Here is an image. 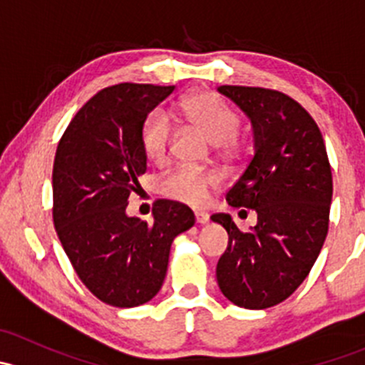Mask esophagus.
I'll return each instance as SVG.
<instances>
[{"mask_svg":"<svg viewBox=\"0 0 365 365\" xmlns=\"http://www.w3.org/2000/svg\"><path fill=\"white\" fill-rule=\"evenodd\" d=\"M194 215H196V222L197 224H206L210 220V215H208V213H205V212H196Z\"/></svg>","mask_w":365,"mask_h":365,"instance_id":"34e87169","label":"esophagus"}]
</instances>
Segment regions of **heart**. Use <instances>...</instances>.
Segmentation results:
<instances>
[{
	"instance_id": "obj_1",
	"label": "heart",
	"mask_w": 365,
	"mask_h": 365,
	"mask_svg": "<svg viewBox=\"0 0 365 365\" xmlns=\"http://www.w3.org/2000/svg\"><path fill=\"white\" fill-rule=\"evenodd\" d=\"M183 118L213 145L231 141L240 127L238 114L212 91L189 95L180 104ZM173 125L168 114L153 111L146 116L141 130V143L146 157L152 162H164L171 146ZM219 185V176L213 173L196 171L192 168H176L160 180V192L168 200L189 206H203L210 190Z\"/></svg>"
}]
</instances>
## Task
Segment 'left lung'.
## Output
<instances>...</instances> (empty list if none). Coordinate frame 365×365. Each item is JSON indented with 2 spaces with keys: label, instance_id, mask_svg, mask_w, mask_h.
Returning <instances> with one entry per match:
<instances>
[{
  "label": "left lung",
  "instance_id": "obj_1",
  "mask_svg": "<svg viewBox=\"0 0 365 365\" xmlns=\"http://www.w3.org/2000/svg\"><path fill=\"white\" fill-rule=\"evenodd\" d=\"M217 90L245 113L254 134L252 159L226 201L257 213V224L245 233L230 213L212 215L230 237L217 282L238 307L267 309L295 292L322 251L332 171L318 125L292 97L251 86Z\"/></svg>",
  "mask_w": 365,
  "mask_h": 365
}]
</instances>
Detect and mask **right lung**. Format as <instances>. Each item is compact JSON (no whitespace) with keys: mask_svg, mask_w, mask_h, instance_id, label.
<instances>
[{"mask_svg":"<svg viewBox=\"0 0 365 365\" xmlns=\"http://www.w3.org/2000/svg\"><path fill=\"white\" fill-rule=\"evenodd\" d=\"M173 90L104 88L72 118L54 157L58 238L84 286L113 307H135L159 293L173 240L196 222L189 206L169 200L157 201L152 224L125 210L146 173L143 123Z\"/></svg>","mask_w":365,"mask_h":365,"instance_id":"right-lung-1","label":"right lung"}]
</instances>
